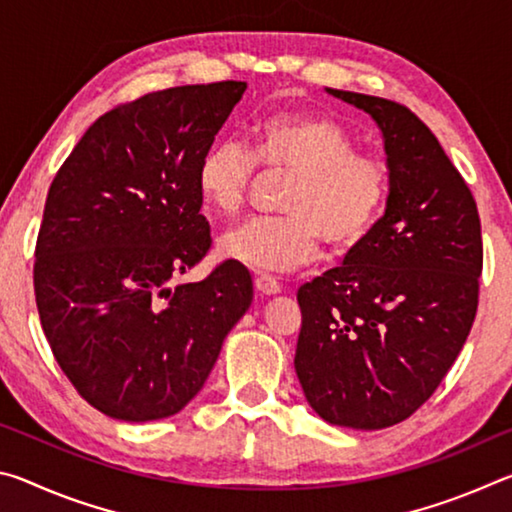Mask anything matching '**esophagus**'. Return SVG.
<instances>
[{"label": "esophagus", "instance_id": "obj_1", "mask_svg": "<svg viewBox=\"0 0 512 512\" xmlns=\"http://www.w3.org/2000/svg\"><path fill=\"white\" fill-rule=\"evenodd\" d=\"M255 289L262 293V296H277V293L282 291V287H280V282L275 280V277H271V275H259V277H255Z\"/></svg>", "mask_w": 512, "mask_h": 512}]
</instances>
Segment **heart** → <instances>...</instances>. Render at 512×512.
<instances>
[{"label": "heart", "mask_w": 512, "mask_h": 512, "mask_svg": "<svg viewBox=\"0 0 512 512\" xmlns=\"http://www.w3.org/2000/svg\"><path fill=\"white\" fill-rule=\"evenodd\" d=\"M255 162L291 171L277 219H253L219 241L221 259L257 273H284L316 259L320 237L334 250L357 246L384 210L388 171L354 151L339 121L314 112H277L257 121L250 153L237 140H219L196 171L198 194L219 216L246 203Z\"/></svg>", "instance_id": "heart-1"}]
</instances>
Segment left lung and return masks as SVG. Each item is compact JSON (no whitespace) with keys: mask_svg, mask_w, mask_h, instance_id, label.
I'll list each match as a JSON object with an SVG mask.
<instances>
[{"mask_svg":"<svg viewBox=\"0 0 512 512\" xmlns=\"http://www.w3.org/2000/svg\"><path fill=\"white\" fill-rule=\"evenodd\" d=\"M325 92L377 124L388 196L343 266L300 287L293 366L325 422L375 431L418 411L454 366L479 302L481 221L461 173L409 108Z\"/></svg>","mask_w":512,"mask_h":512,"instance_id":"8db88e82","label":"left lung"}]
</instances>
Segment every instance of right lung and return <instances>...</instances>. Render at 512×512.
<instances>
[{
    "label": "right lung",
    "instance_id": "1",
    "mask_svg": "<svg viewBox=\"0 0 512 512\" xmlns=\"http://www.w3.org/2000/svg\"><path fill=\"white\" fill-rule=\"evenodd\" d=\"M246 88L183 85L106 112L49 187L33 268L40 323L67 379L108 418L183 411L253 302V277L232 262L171 287L210 248L198 162Z\"/></svg>",
    "mask_w": 512,
    "mask_h": 512
}]
</instances>
